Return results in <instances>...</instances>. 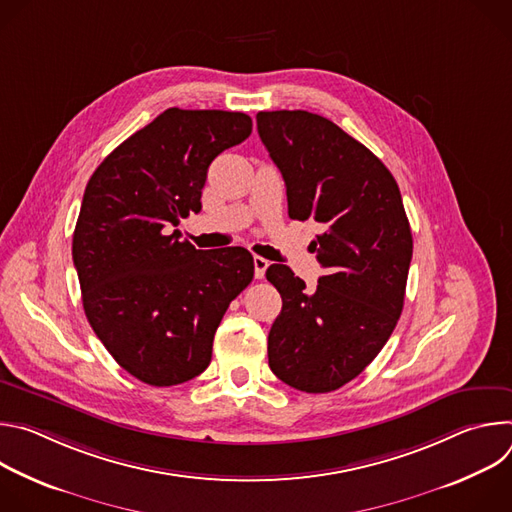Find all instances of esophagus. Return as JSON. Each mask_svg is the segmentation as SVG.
Wrapping results in <instances>:
<instances>
[{
  "label": "esophagus",
  "mask_w": 512,
  "mask_h": 512,
  "mask_svg": "<svg viewBox=\"0 0 512 512\" xmlns=\"http://www.w3.org/2000/svg\"><path fill=\"white\" fill-rule=\"evenodd\" d=\"M253 265H255V277H257V279H263V275H265V271H267V267H269V261L263 259V257H259V255H255V257H253Z\"/></svg>",
  "instance_id": "34e87169"
}]
</instances>
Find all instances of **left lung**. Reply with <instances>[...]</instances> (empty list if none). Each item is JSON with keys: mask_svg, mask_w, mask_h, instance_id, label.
Wrapping results in <instances>:
<instances>
[{"mask_svg": "<svg viewBox=\"0 0 512 512\" xmlns=\"http://www.w3.org/2000/svg\"><path fill=\"white\" fill-rule=\"evenodd\" d=\"M257 131L279 168L289 218H314L326 275L316 289L287 265H269L281 294L267 354L285 385L340 389L369 367L403 310L413 239L399 186L385 164L330 119L308 111H259Z\"/></svg>", "mask_w": 512, "mask_h": 512, "instance_id": "8db88e82", "label": "left lung"}]
</instances>
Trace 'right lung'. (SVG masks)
Instances as JSON below:
<instances>
[{
	"label": "right lung",
	"instance_id": "1",
	"mask_svg": "<svg viewBox=\"0 0 512 512\" xmlns=\"http://www.w3.org/2000/svg\"><path fill=\"white\" fill-rule=\"evenodd\" d=\"M245 113L166 109L91 176L72 235L87 320L135 379L172 387L198 377L214 332L253 279L243 247L202 251L170 229L200 212L212 160L251 135Z\"/></svg>",
	"mask_w": 512,
	"mask_h": 512
}]
</instances>
